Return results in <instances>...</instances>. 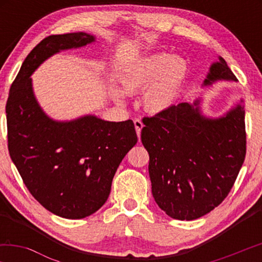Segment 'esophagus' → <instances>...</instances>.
Returning <instances> with one entry per match:
<instances>
[{
    "label": "esophagus",
    "mask_w": 262,
    "mask_h": 262,
    "mask_svg": "<svg viewBox=\"0 0 262 262\" xmlns=\"http://www.w3.org/2000/svg\"><path fill=\"white\" fill-rule=\"evenodd\" d=\"M134 124H135L136 132H137L138 138H141V131H142V128H143V123H142V120L139 119V118H136V119L134 120Z\"/></svg>",
    "instance_id": "34e87169"
}]
</instances>
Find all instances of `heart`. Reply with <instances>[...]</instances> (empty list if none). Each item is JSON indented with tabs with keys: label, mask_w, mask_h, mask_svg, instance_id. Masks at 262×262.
<instances>
[{
	"label": "heart",
	"mask_w": 262,
	"mask_h": 262,
	"mask_svg": "<svg viewBox=\"0 0 262 262\" xmlns=\"http://www.w3.org/2000/svg\"><path fill=\"white\" fill-rule=\"evenodd\" d=\"M188 67L184 59L167 53L137 60L125 71L121 84L125 92H144L143 106L150 113L169 111L180 99L187 78Z\"/></svg>",
	"instance_id": "obj_1"
}]
</instances>
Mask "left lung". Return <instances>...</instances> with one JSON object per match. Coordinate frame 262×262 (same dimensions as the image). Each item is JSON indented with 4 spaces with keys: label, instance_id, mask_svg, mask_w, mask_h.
I'll use <instances>...</instances> for the list:
<instances>
[{
    "label": "left lung",
    "instance_id": "obj_1",
    "mask_svg": "<svg viewBox=\"0 0 262 262\" xmlns=\"http://www.w3.org/2000/svg\"><path fill=\"white\" fill-rule=\"evenodd\" d=\"M220 78L236 81L222 57L204 84ZM143 124L141 139L149 154L152 195L168 216L196 220L227 198L247 151L243 106L213 120L200 116L198 107L181 102L144 117Z\"/></svg>",
    "mask_w": 262,
    "mask_h": 262
}]
</instances>
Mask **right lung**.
<instances>
[{
    "instance_id": "right-lung-1",
    "label": "right lung",
    "mask_w": 262,
    "mask_h": 262,
    "mask_svg": "<svg viewBox=\"0 0 262 262\" xmlns=\"http://www.w3.org/2000/svg\"><path fill=\"white\" fill-rule=\"evenodd\" d=\"M92 41L83 32L42 39L24 60L6 103L9 155L25 186L46 210L69 220L91 216L106 203L117 168L137 143L130 119L57 123L35 101L32 73L59 50Z\"/></svg>"
}]
</instances>
